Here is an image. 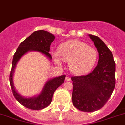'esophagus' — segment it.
I'll use <instances>...</instances> for the list:
<instances>
[{
    "instance_id": "1",
    "label": "esophagus",
    "mask_w": 125,
    "mask_h": 125,
    "mask_svg": "<svg viewBox=\"0 0 125 125\" xmlns=\"http://www.w3.org/2000/svg\"><path fill=\"white\" fill-rule=\"evenodd\" d=\"M65 80L66 81H70L71 78L70 77H68V76H66V78H65Z\"/></svg>"
}]
</instances>
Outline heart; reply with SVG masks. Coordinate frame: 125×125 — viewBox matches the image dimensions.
<instances>
[{"instance_id": "heart-1", "label": "heart", "mask_w": 125, "mask_h": 125, "mask_svg": "<svg viewBox=\"0 0 125 125\" xmlns=\"http://www.w3.org/2000/svg\"><path fill=\"white\" fill-rule=\"evenodd\" d=\"M53 56L55 62H69L70 70L76 75H84L91 70L97 60V52L94 47L88 46L82 41L71 40L62 43L58 53L55 52Z\"/></svg>"}]
</instances>
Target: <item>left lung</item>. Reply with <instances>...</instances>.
<instances>
[{
  "mask_svg": "<svg viewBox=\"0 0 125 125\" xmlns=\"http://www.w3.org/2000/svg\"><path fill=\"white\" fill-rule=\"evenodd\" d=\"M99 53L98 65L87 75L72 76V102L78 110L94 112L100 109L112 95L115 86V62L113 53L97 37L88 35Z\"/></svg>",
  "mask_w": 125,
  "mask_h": 125,
  "instance_id": "left-lung-1",
  "label": "left lung"
}]
</instances>
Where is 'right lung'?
<instances>
[{
	"label": "right lung",
	"mask_w": 125,
	"mask_h": 125,
	"mask_svg": "<svg viewBox=\"0 0 125 125\" xmlns=\"http://www.w3.org/2000/svg\"><path fill=\"white\" fill-rule=\"evenodd\" d=\"M55 39V36L44 30L35 31L31 35L29 36L24 41L21 43L13 56L12 62V69L10 71L9 80L12 94L20 104L25 107L31 110H41L48 106L52 102L53 93L57 88L64 82L65 76H59L51 79L47 82L41 93L37 96L32 98H25L19 94L14 86L13 74L17 63L23 55L29 51H36L43 53L47 57L52 59V55L49 54V47L51 43Z\"/></svg>",
	"instance_id": "obj_1"
}]
</instances>
